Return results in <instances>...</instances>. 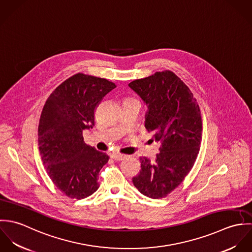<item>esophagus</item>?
Here are the masks:
<instances>
[{"instance_id":"esophagus-1","label":"esophagus","mask_w":252,"mask_h":252,"mask_svg":"<svg viewBox=\"0 0 252 252\" xmlns=\"http://www.w3.org/2000/svg\"><path fill=\"white\" fill-rule=\"evenodd\" d=\"M110 157L115 161H122L126 158V155H123V154H120V153H112L110 155Z\"/></svg>"}]
</instances>
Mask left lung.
I'll use <instances>...</instances> for the list:
<instances>
[{
    "instance_id": "left-lung-1",
    "label": "left lung",
    "mask_w": 252,
    "mask_h": 252,
    "mask_svg": "<svg viewBox=\"0 0 252 252\" xmlns=\"http://www.w3.org/2000/svg\"><path fill=\"white\" fill-rule=\"evenodd\" d=\"M147 107L144 127L160 144L155 161L141 157L133 178L144 196L159 199L176 189L191 171L202 141V117L190 89L171 71L129 83Z\"/></svg>"
}]
</instances>
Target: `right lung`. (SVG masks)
<instances>
[{
  "label": "right lung",
  "instance_id": "add662e5",
  "mask_svg": "<svg viewBox=\"0 0 252 252\" xmlns=\"http://www.w3.org/2000/svg\"><path fill=\"white\" fill-rule=\"evenodd\" d=\"M116 85L105 78L76 73L48 97L38 124V149L54 185L72 199H84L99 188L98 175L108 155L83 142L94 126V111Z\"/></svg>",
  "mask_w": 252,
  "mask_h": 252
}]
</instances>
